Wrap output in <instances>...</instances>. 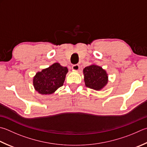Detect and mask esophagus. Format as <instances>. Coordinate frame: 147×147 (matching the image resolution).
Segmentation results:
<instances>
[{
	"label": "esophagus",
	"mask_w": 147,
	"mask_h": 147,
	"mask_svg": "<svg viewBox=\"0 0 147 147\" xmlns=\"http://www.w3.org/2000/svg\"><path fill=\"white\" fill-rule=\"evenodd\" d=\"M72 69H73V71H78L80 69V65L78 64L73 65V67H72Z\"/></svg>",
	"instance_id": "esophagus-1"
}]
</instances>
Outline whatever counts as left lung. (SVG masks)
Here are the masks:
<instances>
[{
	"label": "left lung",
	"mask_w": 147,
	"mask_h": 147,
	"mask_svg": "<svg viewBox=\"0 0 147 147\" xmlns=\"http://www.w3.org/2000/svg\"><path fill=\"white\" fill-rule=\"evenodd\" d=\"M85 85L95 90H101L108 82V75L106 70L96 64H91L83 70Z\"/></svg>",
	"instance_id": "8db88e82"
}]
</instances>
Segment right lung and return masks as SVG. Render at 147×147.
<instances>
[{
    "mask_svg": "<svg viewBox=\"0 0 147 147\" xmlns=\"http://www.w3.org/2000/svg\"><path fill=\"white\" fill-rule=\"evenodd\" d=\"M68 69L55 62L37 72L33 77V86L36 91L42 95L53 94L57 89L64 85Z\"/></svg>",
    "mask_w": 147,
    "mask_h": 147,
    "instance_id": "right-lung-1",
    "label": "right lung"
}]
</instances>
